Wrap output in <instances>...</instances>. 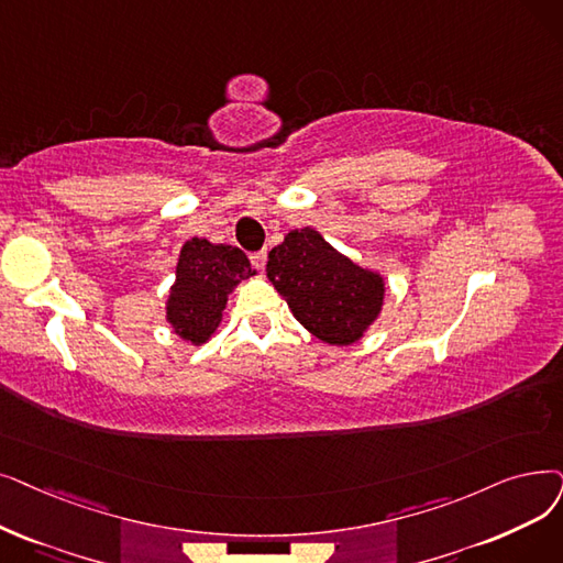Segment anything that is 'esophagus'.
Wrapping results in <instances>:
<instances>
[{"instance_id":"esophagus-1","label":"esophagus","mask_w":563,"mask_h":563,"mask_svg":"<svg viewBox=\"0 0 563 563\" xmlns=\"http://www.w3.org/2000/svg\"><path fill=\"white\" fill-rule=\"evenodd\" d=\"M251 262H253V266H255V268H260V272H262V268L266 266V251L253 253V255H251Z\"/></svg>"}]
</instances>
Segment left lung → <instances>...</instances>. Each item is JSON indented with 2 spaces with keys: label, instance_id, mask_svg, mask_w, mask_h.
<instances>
[{
  "label": "left lung",
  "instance_id": "left-lung-1",
  "mask_svg": "<svg viewBox=\"0 0 563 563\" xmlns=\"http://www.w3.org/2000/svg\"><path fill=\"white\" fill-rule=\"evenodd\" d=\"M266 278L299 324L333 347L358 342L384 308V276L342 255L312 228L285 234L268 253Z\"/></svg>",
  "mask_w": 563,
  "mask_h": 563
}]
</instances>
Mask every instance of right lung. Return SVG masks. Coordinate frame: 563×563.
I'll use <instances>...</instances> for the list:
<instances>
[{
  "label": "right lung",
  "mask_w": 563,
  "mask_h": 563,
  "mask_svg": "<svg viewBox=\"0 0 563 563\" xmlns=\"http://www.w3.org/2000/svg\"><path fill=\"white\" fill-rule=\"evenodd\" d=\"M253 276L257 268L236 246L192 236L181 246L175 283L167 291L169 329L192 347L205 345L223 322L228 297L239 283Z\"/></svg>",
  "instance_id": "add662e5"
}]
</instances>
